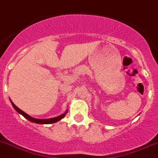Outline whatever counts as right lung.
<instances>
[{
	"label": "right lung",
	"instance_id": "right-lung-1",
	"mask_svg": "<svg viewBox=\"0 0 158 158\" xmlns=\"http://www.w3.org/2000/svg\"><path fill=\"white\" fill-rule=\"evenodd\" d=\"M10 102H11L12 106H13V108L15 109V110H16V111H17L18 114H21V115H22L24 118H26L27 120H29V121H31V122H33V123H36V124H52V123H55V122H57V121H59L60 120L62 119L64 116L66 115V114L68 113V110H66V111L64 112V114H61V115L58 116V117H56V118H49V119H37V118H32V117H30V116L28 115L27 114H25V112H23L22 110H20L18 107H17V106H15L14 103L12 102L11 100H10Z\"/></svg>",
	"mask_w": 158,
	"mask_h": 158
}]
</instances>
